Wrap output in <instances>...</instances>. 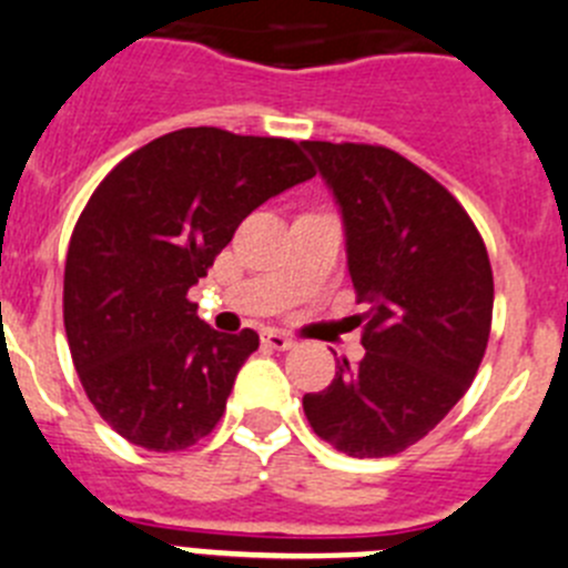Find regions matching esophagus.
<instances>
[{"mask_svg": "<svg viewBox=\"0 0 568 568\" xmlns=\"http://www.w3.org/2000/svg\"><path fill=\"white\" fill-rule=\"evenodd\" d=\"M260 342L266 344V347H272V349H291V347H294V338L285 336V333H280V331H263V333H260Z\"/></svg>", "mask_w": 568, "mask_h": 568, "instance_id": "obj_1", "label": "esophagus"}]
</instances>
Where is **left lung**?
<instances>
[{
  "instance_id": "1",
  "label": "left lung",
  "mask_w": 568,
  "mask_h": 568,
  "mask_svg": "<svg viewBox=\"0 0 568 568\" xmlns=\"http://www.w3.org/2000/svg\"><path fill=\"white\" fill-rule=\"evenodd\" d=\"M342 212L347 272L367 305L364 358L302 397L347 457H392L426 437L474 384L493 316V272L468 212L400 153L302 142Z\"/></svg>"
}]
</instances>
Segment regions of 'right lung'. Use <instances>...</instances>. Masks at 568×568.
I'll return each mask as SVG.
<instances>
[{
    "mask_svg": "<svg viewBox=\"0 0 568 568\" xmlns=\"http://www.w3.org/2000/svg\"><path fill=\"white\" fill-rule=\"evenodd\" d=\"M316 171L277 136L182 129L100 182L63 272V327L105 423L148 452H182L215 428L254 331L219 333L187 291L248 212Z\"/></svg>",
    "mask_w": 568,
    "mask_h": 568,
    "instance_id": "add662e5",
    "label": "right lung"
}]
</instances>
